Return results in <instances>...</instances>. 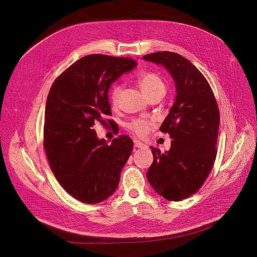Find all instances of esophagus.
<instances>
[{
	"instance_id": "1",
	"label": "esophagus",
	"mask_w": 257,
	"mask_h": 257,
	"mask_svg": "<svg viewBox=\"0 0 257 257\" xmlns=\"http://www.w3.org/2000/svg\"><path fill=\"white\" fill-rule=\"evenodd\" d=\"M147 146L145 145V144H143L142 142H140V141H134V148L135 149H144V148H146Z\"/></svg>"
}]
</instances>
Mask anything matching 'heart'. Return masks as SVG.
Returning a JSON list of instances; mask_svg holds the SVG:
<instances>
[{"instance_id": "b5f03b06", "label": "heart", "mask_w": 257, "mask_h": 257, "mask_svg": "<svg viewBox=\"0 0 257 257\" xmlns=\"http://www.w3.org/2000/svg\"><path fill=\"white\" fill-rule=\"evenodd\" d=\"M139 85L141 90L143 91L144 95L149 99L154 96H162L166 92V83L163 78L153 72H147L140 76L139 78ZM122 91V85L115 83L113 84L108 93V100L110 102L111 106L115 107L118 103L119 94ZM152 122L148 119H132L131 122L127 124V128L136 134L140 138H145L148 135L152 128Z\"/></svg>"}]
</instances>
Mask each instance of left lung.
I'll use <instances>...</instances> for the list:
<instances>
[{
  "mask_svg": "<svg viewBox=\"0 0 257 257\" xmlns=\"http://www.w3.org/2000/svg\"><path fill=\"white\" fill-rule=\"evenodd\" d=\"M144 60L163 65L176 82L175 103L160 127L173 139L172 147L165 153L151 147L154 161L147 179L160 196L179 201L194 194L213 168L219 108L208 80L189 60L172 51L149 54Z\"/></svg>",
  "mask_w": 257,
  "mask_h": 257,
  "instance_id": "obj_1",
  "label": "left lung"
}]
</instances>
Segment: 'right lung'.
Listing matches in <instances>:
<instances>
[{
	"label": "right lung",
	"instance_id": "1",
	"mask_svg": "<svg viewBox=\"0 0 257 257\" xmlns=\"http://www.w3.org/2000/svg\"><path fill=\"white\" fill-rule=\"evenodd\" d=\"M138 66L130 58L85 56L60 74L45 106L43 147L49 166L64 189L84 203H98L113 194L131 155L127 135L111 145L99 140L95 122L111 115L110 84ZM110 124V119H107Z\"/></svg>",
	"mask_w": 257,
	"mask_h": 257
}]
</instances>
